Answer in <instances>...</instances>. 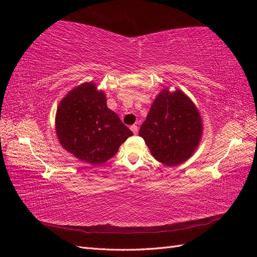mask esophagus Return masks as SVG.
Returning a JSON list of instances; mask_svg holds the SVG:
<instances>
[{
    "label": "esophagus",
    "mask_w": 257,
    "mask_h": 257,
    "mask_svg": "<svg viewBox=\"0 0 257 257\" xmlns=\"http://www.w3.org/2000/svg\"><path fill=\"white\" fill-rule=\"evenodd\" d=\"M130 129H132V132L135 134V135H137V133H138V127L136 124H134V125H132V127H130Z\"/></svg>",
    "instance_id": "esophagus-1"
}]
</instances>
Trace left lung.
I'll list each match as a JSON object with an SVG mask.
<instances>
[{
	"mask_svg": "<svg viewBox=\"0 0 257 257\" xmlns=\"http://www.w3.org/2000/svg\"><path fill=\"white\" fill-rule=\"evenodd\" d=\"M198 108L183 91L163 89L152 103L139 136L156 160L166 166L187 161L202 137Z\"/></svg>",
	"mask_w": 257,
	"mask_h": 257,
	"instance_id": "left-lung-1",
	"label": "left lung"
}]
</instances>
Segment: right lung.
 Listing matches in <instances>:
<instances>
[{
    "label": "right lung",
    "instance_id": "right-lung-1",
    "mask_svg": "<svg viewBox=\"0 0 257 257\" xmlns=\"http://www.w3.org/2000/svg\"><path fill=\"white\" fill-rule=\"evenodd\" d=\"M106 101L94 83H84L63 98L56 111V134L63 148L91 166L110 159L134 135Z\"/></svg>",
    "mask_w": 257,
    "mask_h": 257
}]
</instances>
